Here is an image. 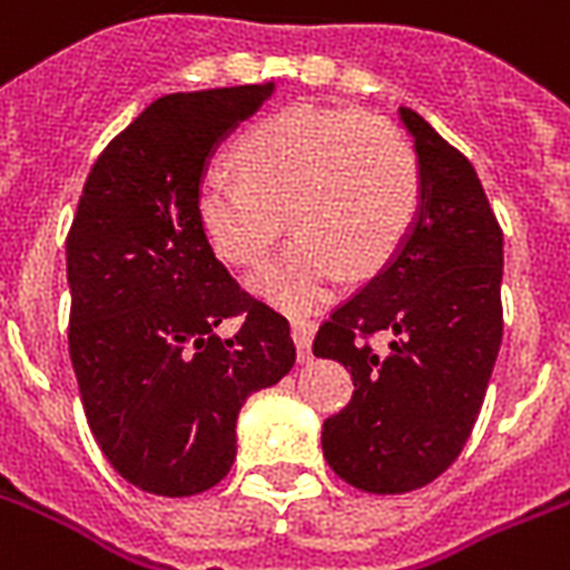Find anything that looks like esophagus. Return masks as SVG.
I'll list each match as a JSON object with an SVG mask.
<instances>
[{"label": "esophagus", "mask_w": 570, "mask_h": 570, "mask_svg": "<svg viewBox=\"0 0 570 570\" xmlns=\"http://www.w3.org/2000/svg\"><path fill=\"white\" fill-rule=\"evenodd\" d=\"M289 327H293L295 348H298V363H309V345H313V336H316V322L307 316H293L289 318Z\"/></svg>", "instance_id": "esophagus-1"}]
</instances>
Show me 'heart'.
Segmentation results:
<instances>
[{
  "instance_id": "heart-1",
  "label": "heart",
  "mask_w": 570,
  "mask_h": 570,
  "mask_svg": "<svg viewBox=\"0 0 570 570\" xmlns=\"http://www.w3.org/2000/svg\"><path fill=\"white\" fill-rule=\"evenodd\" d=\"M239 175L198 184V219L222 261L252 266L298 228L252 289L286 309L313 307L351 275H372L413 228L421 169L390 119L357 110L289 108L254 122L234 146Z\"/></svg>"
}]
</instances>
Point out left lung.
Segmentation results:
<instances>
[{"instance_id": "8db88e82", "label": "left lung", "mask_w": 570, "mask_h": 570, "mask_svg": "<svg viewBox=\"0 0 570 570\" xmlns=\"http://www.w3.org/2000/svg\"><path fill=\"white\" fill-rule=\"evenodd\" d=\"M397 114L421 169L413 228L313 342L354 381L348 406L322 428L325 460L372 494L421 489L460 456L503 336V230L483 184L415 110ZM374 332L391 333L390 352L371 348Z\"/></svg>"}]
</instances>
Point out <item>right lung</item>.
Instances as JSON below:
<instances>
[{"instance_id": "right-lung-1", "label": "right lung", "mask_w": 570, "mask_h": 570, "mask_svg": "<svg viewBox=\"0 0 570 570\" xmlns=\"http://www.w3.org/2000/svg\"><path fill=\"white\" fill-rule=\"evenodd\" d=\"M275 85L173 92L101 151L67 237L69 357L101 453L142 492L187 498L237 456L245 397L295 363L289 322L216 261L198 184ZM244 318L222 341L225 317Z\"/></svg>"}]
</instances>
